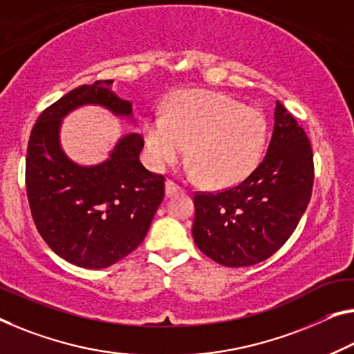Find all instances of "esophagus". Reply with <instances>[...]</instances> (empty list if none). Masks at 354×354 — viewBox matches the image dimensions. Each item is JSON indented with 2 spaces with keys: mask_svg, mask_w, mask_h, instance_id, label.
Segmentation results:
<instances>
[{
  "mask_svg": "<svg viewBox=\"0 0 354 354\" xmlns=\"http://www.w3.org/2000/svg\"><path fill=\"white\" fill-rule=\"evenodd\" d=\"M183 192V188L180 187V185H177L174 180H167L166 183V194L167 196H172V194H177Z\"/></svg>",
  "mask_w": 354,
  "mask_h": 354,
  "instance_id": "1",
  "label": "esophagus"
}]
</instances>
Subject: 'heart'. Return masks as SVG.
Returning <instances> with one entry per match:
<instances>
[{"label":"heart","instance_id":"b5f03b06","mask_svg":"<svg viewBox=\"0 0 354 354\" xmlns=\"http://www.w3.org/2000/svg\"><path fill=\"white\" fill-rule=\"evenodd\" d=\"M268 123L263 112L214 91H182L165 115L145 123L149 160L156 169L182 158L194 162L193 174L209 187H230L245 178L263 153Z\"/></svg>","mask_w":354,"mask_h":354}]
</instances>
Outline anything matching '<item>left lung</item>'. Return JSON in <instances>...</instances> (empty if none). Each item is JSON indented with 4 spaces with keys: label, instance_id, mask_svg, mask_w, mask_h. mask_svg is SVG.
Masks as SVG:
<instances>
[{
    "label": "left lung",
    "instance_id": "obj_1",
    "mask_svg": "<svg viewBox=\"0 0 354 354\" xmlns=\"http://www.w3.org/2000/svg\"><path fill=\"white\" fill-rule=\"evenodd\" d=\"M313 178L308 136L277 101L274 133L263 161L230 188L194 193V243L226 268L268 259L297 227L312 198Z\"/></svg>",
    "mask_w": 354,
    "mask_h": 354
}]
</instances>
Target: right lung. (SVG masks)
I'll list each match as a JSON object with an SVG mask.
<instances>
[{
    "instance_id": "1",
    "label": "right lung",
    "mask_w": 354,
    "mask_h": 354,
    "mask_svg": "<svg viewBox=\"0 0 354 354\" xmlns=\"http://www.w3.org/2000/svg\"><path fill=\"white\" fill-rule=\"evenodd\" d=\"M104 84L80 85L48 106L31 129L26 150V196L37 232L59 258L86 269L115 264L142 243L165 198L166 178L139 161L140 134L120 139L111 158L84 167L58 144L62 118L84 104L131 115V102Z\"/></svg>"
}]
</instances>
